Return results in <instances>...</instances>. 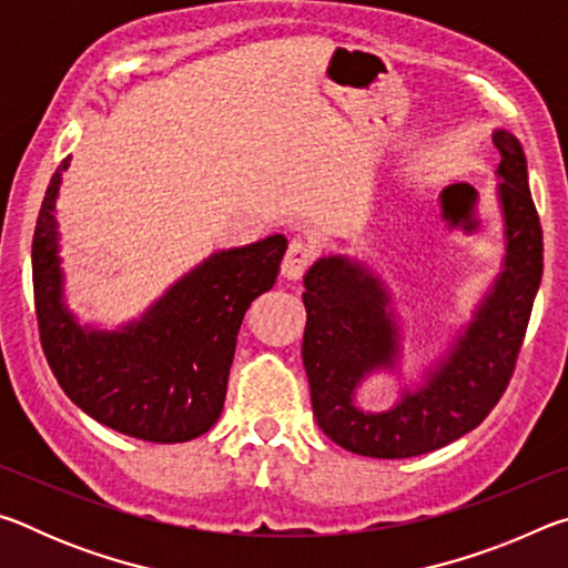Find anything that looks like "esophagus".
<instances>
[{
    "mask_svg": "<svg viewBox=\"0 0 568 568\" xmlns=\"http://www.w3.org/2000/svg\"><path fill=\"white\" fill-rule=\"evenodd\" d=\"M315 257V247L311 240L305 237H295L291 245H287V253L283 257V277H287V281H301V277L305 275L307 267H311Z\"/></svg>",
    "mask_w": 568,
    "mask_h": 568,
    "instance_id": "34e87169",
    "label": "esophagus"
}]
</instances>
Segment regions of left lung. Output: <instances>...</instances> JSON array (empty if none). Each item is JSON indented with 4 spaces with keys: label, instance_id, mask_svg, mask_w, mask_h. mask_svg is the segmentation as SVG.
<instances>
[{
    "label": "left lung",
    "instance_id": "1",
    "mask_svg": "<svg viewBox=\"0 0 568 568\" xmlns=\"http://www.w3.org/2000/svg\"><path fill=\"white\" fill-rule=\"evenodd\" d=\"M504 215L501 273L446 353L400 388L388 410H363L355 393L373 373L400 376V325L388 285L351 255L318 257L305 273L303 365L313 416L345 450L371 458L428 454L474 430L504 396L544 273V237L521 142L494 130Z\"/></svg>",
    "mask_w": 568,
    "mask_h": 568
}]
</instances>
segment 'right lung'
<instances>
[{"mask_svg": "<svg viewBox=\"0 0 568 568\" xmlns=\"http://www.w3.org/2000/svg\"><path fill=\"white\" fill-rule=\"evenodd\" d=\"M62 160L32 240L37 323L47 363L74 406L102 426L152 444L203 436L223 413L245 311L275 285L287 240L267 235L217 250L120 328L80 323L64 303L57 230Z\"/></svg>", "mask_w": 568, "mask_h": 568, "instance_id": "1", "label": "right lung"}]
</instances>
